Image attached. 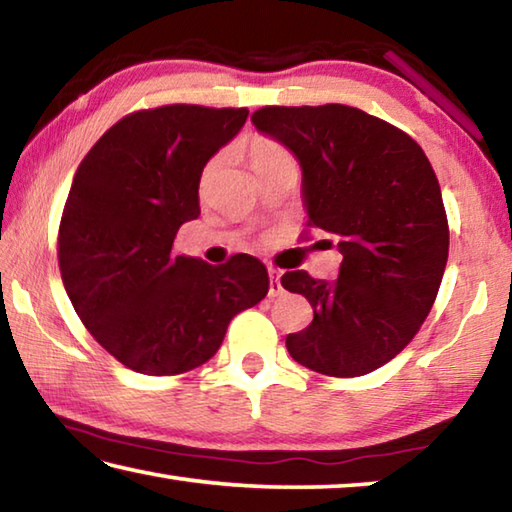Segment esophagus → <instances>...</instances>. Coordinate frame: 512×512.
<instances>
[{
  "mask_svg": "<svg viewBox=\"0 0 512 512\" xmlns=\"http://www.w3.org/2000/svg\"><path fill=\"white\" fill-rule=\"evenodd\" d=\"M268 277H271V284H268V296L271 298H277V296H282V282H280V277H282V273L277 271V268H268Z\"/></svg>",
  "mask_w": 512,
  "mask_h": 512,
  "instance_id": "esophagus-1",
  "label": "esophagus"
}]
</instances>
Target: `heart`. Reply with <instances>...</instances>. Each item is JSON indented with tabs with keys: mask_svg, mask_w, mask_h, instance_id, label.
<instances>
[{
	"mask_svg": "<svg viewBox=\"0 0 512 512\" xmlns=\"http://www.w3.org/2000/svg\"><path fill=\"white\" fill-rule=\"evenodd\" d=\"M282 158H289L287 149H284L282 144H277L271 137H255L253 142H250V164H253V169H262L266 164L277 162ZM216 167V160L207 164V169L203 173V180H207L212 176V171Z\"/></svg>",
	"mask_w": 512,
	"mask_h": 512,
	"instance_id": "obj_1",
	"label": "heart"
}]
</instances>
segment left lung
I'll use <instances>...</instances> for the list:
<instances>
[{"label": "left lung", "mask_w": 512, "mask_h": 512, "mask_svg": "<svg viewBox=\"0 0 512 512\" xmlns=\"http://www.w3.org/2000/svg\"><path fill=\"white\" fill-rule=\"evenodd\" d=\"M250 121L296 155L309 225L343 255L334 282L282 275L314 307L287 350L320 375H368L409 345L443 282L449 230L436 173L418 142L359 108L268 106Z\"/></svg>", "instance_id": "obj_1"}]
</instances>
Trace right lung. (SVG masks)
Masks as SVG:
<instances>
[{
	"label": "right lung",
	"mask_w": 512,
	"mask_h": 512,
	"mask_svg": "<svg viewBox=\"0 0 512 512\" xmlns=\"http://www.w3.org/2000/svg\"><path fill=\"white\" fill-rule=\"evenodd\" d=\"M246 108L162 106L103 133L76 169L58 232V264L88 332L126 368L180 375L210 361L230 320L268 293L257 257L212 266L173 255L198 219L212 155L244 128Z\"/></svg>",
	"instance_id": "add662e5"
}]
</instances>
